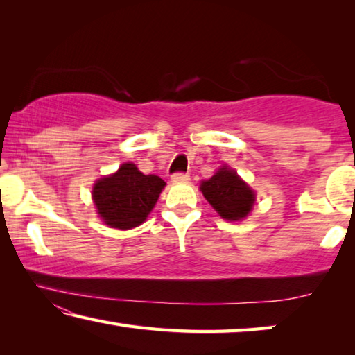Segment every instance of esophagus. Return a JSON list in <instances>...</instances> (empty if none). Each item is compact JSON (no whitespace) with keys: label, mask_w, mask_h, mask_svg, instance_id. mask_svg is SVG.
Instances as JSON below:
<instances>
[{"label":"esophagus","mask_w":355,"mask_h":355,"mask_svg":"<svg viewBox=\"0 0 355 355\" xmlns=\"http://www.w3.org/2000/svg\"><path fill=\"white\" fill-rule=\"evenodd\" d=\"M171 180H172L173 183H188L189 182V175H188V173L177 172V173H173Z\"/></svg>","instance_id":"obj_1"}]
</instances>
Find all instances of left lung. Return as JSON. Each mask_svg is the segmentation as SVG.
Returning <instances> with one entry per match:
<instances>
[{"label": "left lung", "instance_id": "8db88e82", "mask_svg": "<svg viewBox=\"0 0 355 355\" xmlns=\"http://www.w3.org/2000/svg\"><path fill=\"white\" fill-rule=\"evenodd\" d=\"M200 191L209 205L225 220L248 218L255 203V192L228 166H222L211 178L202 182Z\"/></svg>", "mask_w": 355, "mask_h": 355}]
</instances>
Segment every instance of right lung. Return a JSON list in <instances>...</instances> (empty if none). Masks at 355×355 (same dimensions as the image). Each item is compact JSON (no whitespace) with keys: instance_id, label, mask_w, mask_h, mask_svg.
Wrapping results in <instances>:
<instances>
[{"instance_id":"right-lung-1","label":"right lung","mask_w":355,"mask_h":355,"mask_svg":"<svg viewBox=\"0 0 355 355\" xmlns=\"http://www.w3.org/2000/svg\"><path fill=\"white\" fill-rule=\"evenodd\" d=\"M166 182L158 175H144L133 163L95 182L92 200L106 225L130 230L141 225L152 211Z\"/></svg>"}]
</instances>
